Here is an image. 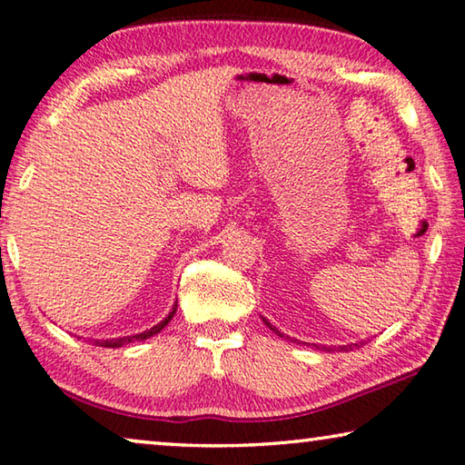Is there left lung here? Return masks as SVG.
Segmentation results:
<instances>
[{
	"label": "left lung",
	"instance_id": "obj_1",
	"mask_svg": "<svg viewBox=\"0 0 465 465\" xmlns=\"http://www.w3.org/2000/svg\"><path fill=\"white\" fill-rule=\"evenodd\" d=\"M264 322H267V321H264ZM267 327H269V329H272V331H275V333H277L279 337H283V333H282V331H277L275 327H272V325H271V322H267ZM362 343H364V341H360V343H350V345H339V348H337V350H343V351H348V350H351V348H362ZM312 345H314V343H312ZM316 348H321V345H316ZM322 350H325V351H329L331 348H325V345H322Z\"/></svg>",
	"mask_w": 465,
	"mask_h": 465
}]
</instances>
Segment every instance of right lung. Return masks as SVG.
Masks as SVG:
<instances>
[{"label": "right lung", "mask_w": 465, "mask_h": 465, "mask_svg": "<svg viewBox=\"0 0 465 465\" xmlns=\"http://www.w3.org/2000/svg\"><path fill=\"white\" fill-rule=\"evenodd\" d=\"M175 311H178V304H173V311L169 312L163 321L157 322V325L151 327L149 331H143V333H136V335H126V337H114V339H93L94 343L101 345V348H124V345H128L132 341H144V339H149L153 335H157L159 331H163V327L167 325L169 321L173 319Z\"/></svg>", "instance_id": "add662e5"}]
</instances>
